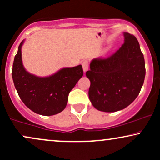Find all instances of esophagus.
Segmentation results:
<instances>
[{
  "mask_svg": "<svg viewBox=\"0 0 160 160\" xmlns=\"http://www.w3.org/2000/svg\"><path fill=\"white\" fill-rule=\"evenodd\" d=\"M82 70H83L84 73H85L86 71H87L88 69H89V62H88V60H84L82 63Z\"/></svg>",
  "mask_w": 160,
  "mask_h": 160,
  "instance_id": "1",
  "label": "esophagus"
}]
</instances>
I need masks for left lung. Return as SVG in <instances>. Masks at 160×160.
Wrapping results in <instances>:
<instances>
[{"mask_svg": "<svg viewBox=\"0 0 160 160\" xmlns=\"http://www.w3.org/2000/svg\"><path fill=\"white\" fill-rule=\"evenodd\" d=\"M124 43L106 58H95L86 75L90 80L89 98L100 111H121L132 103L145 78V62L135 36L123 33Z\"/></svg>", "mask_w": 160, "mask_h": 160, "instance_id": "left-lung-1", "label": "left lung"}]
</instances>
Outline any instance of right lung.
I'll use <instances>...</instances> for the list:
<instances>
[{
    "label": "right lung",
    "mask_w": 160,
    "mask_h": 160,
    "mask_svg": "<svg viewBox=\"0 0 160 160\" xmlns=\"http://www.w3.org/2000/svg\"><path fill=\"white\" fill-rule=\"evenodd\" d=\"M18 47L14 58L12 77L20 98L34 113L52 116L65 109L68 94L83 75L82 65L63 68L48 77H38L30 74L24 68L22 47Z\"/></svg>",
    "instance_id": "right-lung-1"
}]
</instances>
